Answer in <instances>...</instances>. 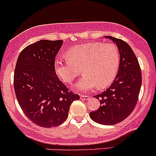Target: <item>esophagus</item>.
Instances as JSON below:
<instances>
[{"instance_id": "34e87169", "label": "esophagus", "mask_w": 156, "mask_h": 156, "mask_svg": "<svg viewBox=\"0 0 156 156\" xmlns=\"http://www.w3.org/2000/svg\"><path fill=\"white\" fill-rule=\"evenodd\" d=\"M80 97H81V99H83V100H87V99H89V98H90L88 96L86 95H81Z\"/></svg>"}]
</instances>
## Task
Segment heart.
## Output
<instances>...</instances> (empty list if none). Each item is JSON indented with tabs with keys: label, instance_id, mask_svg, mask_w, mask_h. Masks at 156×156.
Returning <instances> with one entry per match:
<instances>
[{
	"label": "heart",
	"instance_id": "b5f03b06",
	"mask_svg": "<svg viewBox=\"0 0 156 156\" xmlns=\"http://www.w3.org/2000/svg\"><path fill=\"white\" fill-rule=\"evenodd\" d=\"M66 60L56 59L54 69L66 83H71L83 69L84 76L76 83L81 91L97 86L101 89L113 83L119 70V51L113 43L93 42L71 47L66 51Z\"/></svg>",
	"mask_w": 156,
	"mask_h": 156
}]
</instances>
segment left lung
Returning <instances> with one entry per match:
<instances>
[{"instance_id": "left-lung-1", "label": "left lung", "mask_w": 156, "mask_h": 156, "mask_svg": "<svg viewBox=\"0 0 156 156\" xmlns=\"http://www.w3.org/2000/svg\"><path fill=\"white\" fill-rule=\"evenodd\" d=\"M105 37L111 39L118 47L119 66L111 86L105 91L94 96L100 101V107L97 111L90 112V117L101 125H113L125 119L133 111L141 86V72L130 45L118 38Z\"/></svg>"}]
</instances>
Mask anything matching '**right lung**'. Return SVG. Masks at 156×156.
Returning <instances> with one entry per match:
<instances>
[{
	"mask_svg": "<svg viewBox=\"0 0 156 156\" xmlns=\"http://www.w3.org/2000/svg\"><path fill=\"white\" fill-rule=\"evenodd\" d=\"M62 40H42L28 45L17 58L14 87L22 111L33 123L57 127L68 118L70 105L80 96L59 80L54 64Z\"/></svg>",
	"mask_w": 156,
	"mask_h": 156,
	"instance_id": "add662e5",
	"label": "right lung"
}]
</instances>
